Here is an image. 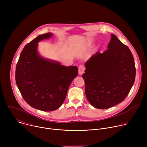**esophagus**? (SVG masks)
Segmentation results:
<instances>
[{"instance_id": "1", "label": "esophagus", "mask_w": 147, "mask_h": 147, "mask_svg": "<svg viewBox=\"0 0 147 147\" xmlns=\"http://www.w3.org/2000/svg\"><path fill=\"white\" fill-rule=\"evenodd\" d=\"M84 70H85V67L83 65H80L78 67V73L81 75L82 74L84 73Z\"/></svg>"}]
</instances>
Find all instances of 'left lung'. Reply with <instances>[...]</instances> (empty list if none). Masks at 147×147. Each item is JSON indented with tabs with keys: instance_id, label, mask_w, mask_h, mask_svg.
<instances>
[{
	"instance_id": "1",
	"label": "left lung",
	"mask_w": 147,
	"mask_h": 147,
	"mask_svg": "<svg viewBox=\"0 0 147 147\" xmlns=\"http://www.w3.org/2000/svg\"><path fill=\"white\" fill-rule=\"evenodd\" d=\"M86 97L94 107L108 109L121 102L133 87L136 77L133 56L127 46L113 34L108 49L98 52L86 61Z\"/></svg>"
}]
</instances>
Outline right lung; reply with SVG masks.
I'll list each match as a JSON object with an SVG mask.
<instances>
[{
  "mask_svg": "<svg viewBox=\"0 0 147 147\" xmlns=\"http://www.w3.org/2000/svg\"><path fill=\"white\" fill-rule=\"evenodd\" d=\"M52 35L51 32L40 35L27 44L16 68V82L21 94L31 107L42 111H53L61 105L78 74L76 66H62L38 55V42Z\"/></svg>",
  "mask_w": 147,
  "mask_h": 147,
  "instance_id": "add662e5",
  "label": "right lung"
}]
</instances>
